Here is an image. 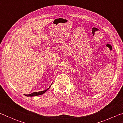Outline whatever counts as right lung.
<instances>
[{"label":"right lung","mask_w":123,"mask_h":123,"mask_svg":"<svg viewBox=\"0 0 123 123\" xmlns=\"http://www.w3.org/2000/svg\"><path fill=\"white\" fill-rule=\"evenodd\" d=\"M50 87H49L48 88L46 89V90H45V91L37 92H34V93H31V94H26L25 95L27 97H33V96H37V95H39L43 94H44V93L48 90V89H49Z\"/></svg>","instance_id":"obj_1"}]
</instances>
